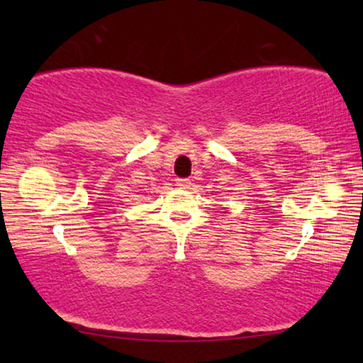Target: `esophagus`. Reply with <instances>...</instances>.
<instances>
[{
  "label": "esophagus",
  "instance_id": "esophagus-1",
  "mask_svg": "<svg viewBox=\"0 0 363 363\" xmlns=\"http://www.w3.org/2000/svg\"><path fill=\"white\" fill-rule=\"evenodd\" d=\"M176 186L179 189H189L190 186H192V181L187 179V177H177Z\"/></svg>",
  "mask_w": 363,
  "mask_h": 363
}]
</instances>
